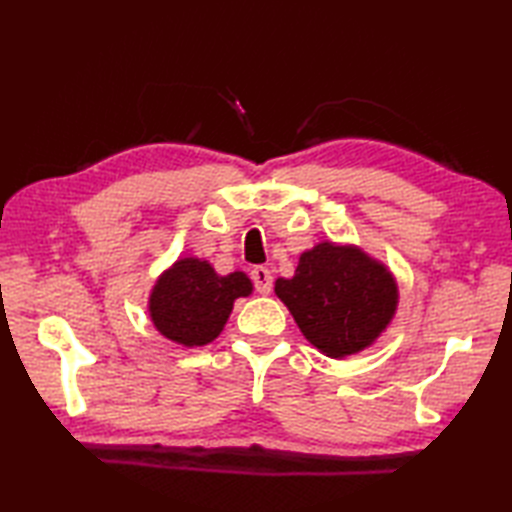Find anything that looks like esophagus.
Here are the masks:
<instances>
[{
    "mask_svg": "<svg viewBox=\"0 0 512 512\" xmlns=\"http://www.w3.org/2000/svg\"><path fill=\"white\" fill-rule=\"evenodd\" d=\"M250 279H253L255 290L259 295H268L270 290H273V273L266 266H255L250 270Z\"/></svg>",
    "mask_w": 512,
    "mask_h": 512,
    "instance_id": "esophagus-1",
    "label": "esophagus"
}]
</instances>
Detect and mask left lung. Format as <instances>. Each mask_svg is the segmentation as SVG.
<instances>
[{
  "label": "left lung",
  "instance_id": "1",
  "mask_svg": "<svg viewBox=\"0 0 512 512\" xmlns=\"http://www.w3.org/2000/svg\"><path fill=\"white\" fill-rule=\"evenodd\" d=\"M303 336L328 356L363 350L394 317L398 288L385 266L358 248L319 244L303 253L292 279H277Z\"/></svg>",
  "mask_w": 512,
  "mask_h": 512
}]
</instances>
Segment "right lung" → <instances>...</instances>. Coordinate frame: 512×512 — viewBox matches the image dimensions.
Returning a JSON list of instances; mask_svg holds the SVG:
<instances>
[{
	"mask_svg": "<svg viewBox=\"0 0 512 512\" xmlns=\"http://www.w3.org/2000/svg\"><path fill=\"white\" fill-rule=\"evenodd\" d=\"M253 284L244 273L220 277L200 259H180L158 279L149 312L160 334L182 345H206L222 332L237 297H248Z\"/></svg>",
	"mask_w": 512,
	"mask_h": 512,
	"instance_id": "add662e5",
	"label": "right lung"
}]
</instances>
